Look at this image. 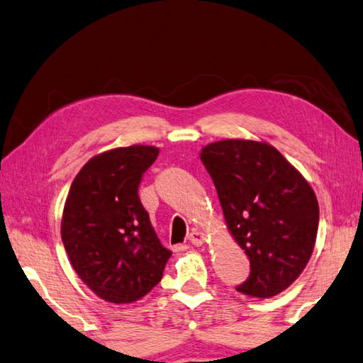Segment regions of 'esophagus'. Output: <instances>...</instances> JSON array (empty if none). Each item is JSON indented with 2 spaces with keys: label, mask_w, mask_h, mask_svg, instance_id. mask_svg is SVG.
<instances>
[{
  "label": "esophagus",
  "mask_w": 363,
  "mask_h": 363,
  "mask_svg": "<svg viewBox=\"0 0 363 363\" xmlns=\"http://www.w3.org/2000/svg\"><path fill=\"white\" fill-rule=\"evenodd\" d=\"M189 242L195 245V247H200V245H203V242H205V235L199 230H192L189 235Z\"/></svg>",
  "instance_id": "34e87169"
}]
</instances>
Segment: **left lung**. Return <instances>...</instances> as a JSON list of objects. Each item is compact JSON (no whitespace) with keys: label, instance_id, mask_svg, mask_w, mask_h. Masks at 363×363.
Wrapping results in <instances>:
<instances>
[{"label":"left lung","instance_id":"left-lung-1","mask_svg":"<svg viewBox=\"0 0 363 363\" xmlns=\"http://www.w3.org/2000/svg\"><path fill=\"white\" fill-rule=\"evenodd\" d=\"M227 229L250 257L247 296L272 298L309 262L318 229V201L303 174L267 143L225 139L205 145Z\"/></svg>","mask_w":363,"mask_h":363}]
</instances>
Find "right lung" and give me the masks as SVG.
<instances>
[{
	"label": "right lung",
	"instance_id": "add662e5",
	"mask_svg": "<svg viewBox=\"0 0 363 363\" xmlns=\"http://www.w3.org/2000/svg\"><path fill=\"white\" fill-rule=\"evenodd\" d=\"M158 152L130 145L99 153L79 169L67 195L60 224L67 256L84 285L108 303L145 296L171 256L138 195Z\"/></svg>",
	"mask_w": 363,
	"mask_h": 363
}]
</instances>
